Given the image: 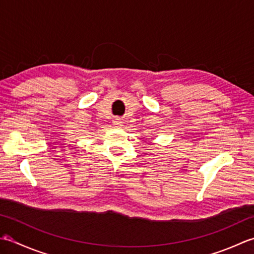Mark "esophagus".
Returning a JSON list of instances; mask_svg holds the SVG:
<instances>
[{
    "label": "esophagus",
    "instance_id": "esophagus-1",
    "mask_svg": "<svg viewBox=\"0 0 254 254\" xmlns=\"http://www.w3.org/2000/svg\"><path fill=\"white\" fill-rule=\"evenodd\" d=\"M121 120H120V119H116V120L115 121H113V126H115V127H121Z\"/></svg>",
    "mask_w": 254,
    "mask_h": 254
}]
</instances>
